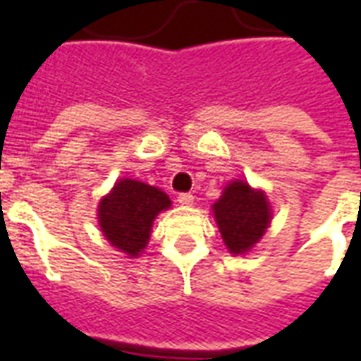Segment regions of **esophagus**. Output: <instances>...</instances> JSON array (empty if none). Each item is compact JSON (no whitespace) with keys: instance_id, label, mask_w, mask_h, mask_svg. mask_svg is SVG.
<instances>
[{"instance_id":"obj_1","label":"esophagus","mask_w":361,"mask_h":361,"mask_svg":"<svg viewBox=\"0 0 361 361\" xmlns=\"http://www.w3.org/2000/svg\"><path fill=\"white\" fill-rule=\"evenodd\" d=\"M192 195L191 192H181V195H178V202L181 204V206H191L192 204Z\"/></svg>"}]
</instances>
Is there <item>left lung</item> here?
Masks as SVG:
<instances>
[{
	"mask_svg": "<svg viewBox=\"0 0 361 361\" xmlns=\"http://www.w3.org/2000/svg\"><path fill=\"white\" fill-rule=\"evenodd\" d=\"M212 209L223 241L232 255L251 251L271 221V208L266 192L252 189L241 180L228 183Z\"/></svg>",
	"mask_w": 361,
	"mask_h": 361,
	"instance_id": "8db88e82",
	"label": "left lung"
}]
</instances>
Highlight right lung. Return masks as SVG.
<instances>
[{
    "label": "right lung",
    "mask_w": 361,
    "mask_h": 361,
    "mask_svg": "<svg viewBox=\"0 0 361 361\" xmlns=\"http://www.w3.org/2000/svg\"><path fill=\"white\" fill-rule=\"evenodd\" d=\"M170 204L169 195L157 187L123 178L101 198L99 226L110 245L127 257H138L149 241L153 219Z\"/></svg>",
    "instance_id": "obj_1"
}]
</instances>
